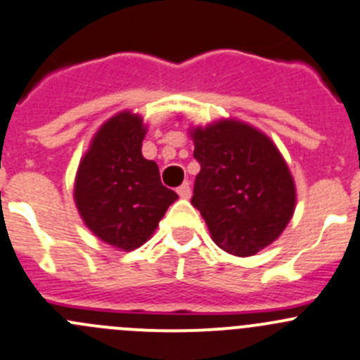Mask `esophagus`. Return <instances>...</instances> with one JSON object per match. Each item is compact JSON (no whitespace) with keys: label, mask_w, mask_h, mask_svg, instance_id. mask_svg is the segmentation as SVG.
<instances>
[{"label":"esophagus","mask_w":360,"mask_h":360,"mask_svg":"<svg viewBox=\"0 0 360 360\" xmlns=\"http://www.w3.org/2000/svg\"><path fill=\"white\" fill-rule=\"evenodd\" d=\"M177 193H179L181 198H190L191 195V188L190 183H183L179 188H177Z\"/></svg>","instance_id":"34e87169"}]
</instances>
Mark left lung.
I'll return each instance as SVG.
<instances>
[{
	"label": "left lung",
	"instance_id": "obj_1",
	"mask_svg": "<svg viewBox=\"0 0 360 360\" xmlns=\"http://www.w3.org/2000/svg\"><path fill=\"white\" fill-rule=\"evenodd\" d=\"M200 163L191 204L226 253L251 257L281 236L295 209V184L274 142L257 128L221 120L193 128Z\"/></svg>",
	"mask_w": 360,
	"mask_h": 360
}]
</instances>
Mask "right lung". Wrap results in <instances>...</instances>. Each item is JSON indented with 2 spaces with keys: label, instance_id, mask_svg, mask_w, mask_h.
<instances>
[{
  "label": "right lung",
  "instance_id": "add662e5",
  "mask_svg": "<svg viewBox=\"0 0 360 360\" xmlns=\"http://www.w3.org/2000/svg\"><path fill=\"white\" fill-rule=\"evenodd\" d=\"M146 127L139 114H116L102 124L80 160L73 198L86 226L123 251L142 246L177 198L142 156Z\"/></svg>",
  "mask_w": 360,
  "mask_h": 360
}]
</instances>
